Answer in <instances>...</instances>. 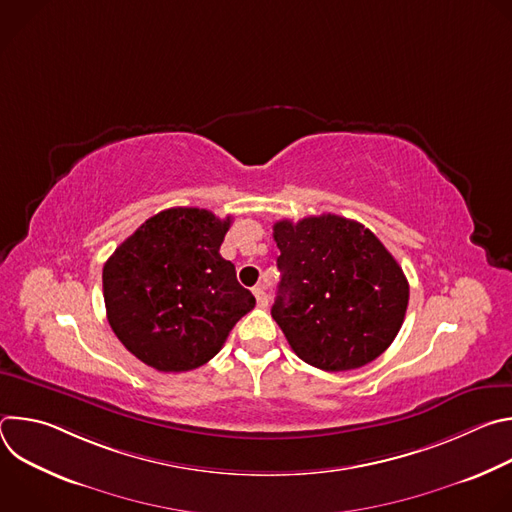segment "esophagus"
<instances>
[{
	"mask_svg": "<svg viewBox=\"0 0 512 512\" xmlns=\"http://www.w3.org/2000/svg\"><path fill=\"white\" fill-rule=\"evenodd\" d=\"M253 294H255V298H257V306H259V308H267V306H269V298H267V294H265V287H263V285L253 287Z\"/></svg>",
	"mask_w": 512,
	"mask_h": 512,
	"instance_id": "obj_1",
	"label": "esophagus"
}]
</instances>
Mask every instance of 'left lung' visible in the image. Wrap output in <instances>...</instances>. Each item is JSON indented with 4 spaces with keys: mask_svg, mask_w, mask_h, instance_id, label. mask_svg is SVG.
Listing matches in <instances>:
<instances>
[{
    "mask_svg": "<svg viewBox=\"0 0 512 512\" xmlns=\"http://www.w3.org/2000/svg\"><path fill=\"white\" fill-rule=\"evenodd\" d=\"M281 281L271 308L291 350L316 369H360L395 340L409 283L367 227L338 214L273 225Z\"/></svg>",
    "mask_w": 512,
    "mask_h": 512,
    "instance_id": "8db88e82",
    "label": "left lung"
}]
</instances>
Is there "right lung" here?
I'll use <instances>...</instances> for the list:
<instances>
[{
    "mask_svg": "<svg viewBox=\"0 0 512 512\" xmlns=\"http://www.w3.org/2000/svg\"><path fill=\"white\" fill-rule=\"evenodd\" d=\"M231 221L233 216L218 218L204 208H168L107 259V320L148 367L162 373L202 367L255 308L235 265L218 253Z\"/></svg>",
    "mask_w": 512,
    "mask_h": 512,
    "instance_id": "right-lung-1",
    "label": "right lung"
}]
</instances>
